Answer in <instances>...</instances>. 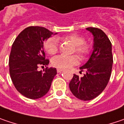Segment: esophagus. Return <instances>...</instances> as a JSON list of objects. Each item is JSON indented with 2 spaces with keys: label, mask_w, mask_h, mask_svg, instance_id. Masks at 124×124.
Here are the masks:
<instances>
[{
  "label": "esophagus",
  "mask_w": 124,
  "mask_h": 124,
  "mask_svg": "<svg viewBox=\"0 0 124 124\" xmlns=\"http://www.w3.org/2000/svg\"><path fill=\"white\" fill-rule=\"evenodd\" d=\"M62 71H63V69H57V71L58 73H60V72H62Z\"/></svg>",
  "instance_id": "esophagus-1"
}]
</instances>
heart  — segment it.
I'll use <instances>...</instances> for the list:
<instances>
[{
    "label": "heart",
    "mask_w": 124,
    "mask_h": 124,
    "mask_svg": "<svg viewBox=\"0 0 124 124\" xmlns=\"http://www.w3.org/2000/svg\"><path fill=\"white\" fill-rule=\"evenodd\" d=\"M59 39L63 41H69L74 45V52H76L82 58H85L90 54L91 46L89 43L85 41L84 38L77 33H70L62 37ZM44 48L46 51L50 55H55L58 50V40L55 37H51L46 40L44 43ZM79 62V58L76 55H57L55 57L53 60V65L60 69L69 68L73 65H76Z\"/></svg>",
    "instance_id": "b5f03b06"
}]
</instances>
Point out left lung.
<instances>
[{"label":"left lung","mask_w":124,"mask_h":124,"mask_svg":"<svg viewBox=\"0 0 124 124\" xmlns=\"http://www.w3.org/2000/svg\"><path fill=\"white\" fill-rule=\"evenodd\" d=\"M86 29L94 36L93 53L88 61L80 67L86 74L83 77L74 74L69 83L73 95L85 101L95 98L104 91L111 77L113 63L112 43L105 33L95 27Z\"/></svg>","instance_id":"1"}]
</instances>
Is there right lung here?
Here are the masks:
<instances>
[{"label": "right lung", "mask_w": 124, "mask_h": 124, "mask_svg": "<svg viewBox=\"0 0 124 124\" xmlns=\"http://www.w3.org/2000/svg\"><path fill=\"white\" fill-rule=\"evenodd\" d=\"M53 33L44 27L29 26L19 34L12 46L10 75L15 88L27 98L35 100L44 96L57 74L56 69L52 67L38 71L40 66L46 67L49 64L43 42Z\"/></svg>", "instance_id": "1"}]
</instances>
